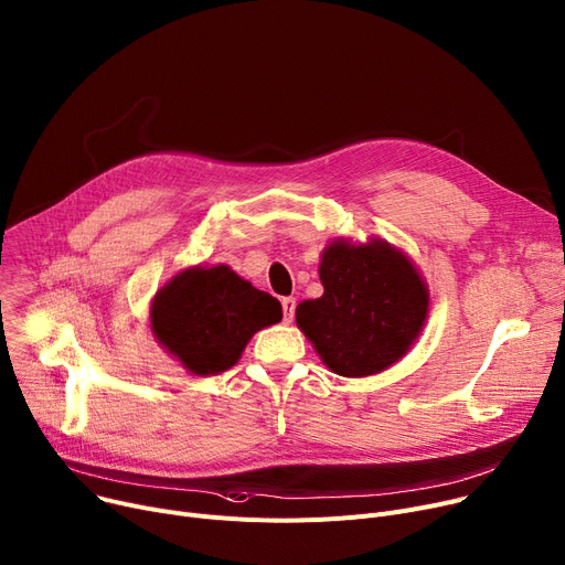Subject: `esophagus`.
I'll list each match as a JSON object with an SVG mask.
<instances>
[{
  "label": "esophagus",
  "mask_w": 565,
  "mask_h": 565,
  "mask_svg": "<svg viewBox=\"0 0 565 565\" xmlns=\"http://www.w3.org/2000/svg\"><path fill=\"white\" fill-rule=\"evenodd\" d=\"M294 310H296V298H291V296L282 298V319H285V323L294 321Z\"/></svg>",
  "instance_id": "obj_1"
}]
</instances>
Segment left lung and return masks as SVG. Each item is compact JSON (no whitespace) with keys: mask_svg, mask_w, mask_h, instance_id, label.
Returning <instances> with one entry per match:
<instances>
[{"mask_svg":"<svg viewBox=\"0 0 565 565\" xmlns=\"http://www.w3.org/2000/svg\"><path fill=\"white\" fill-rule=\"evenodd\" d=\"M323 296L302 300L296 326L337 375L366 377L401 362L427 321L429 289L386 239H334L319 263Z\"/></svg>","mask_w":565,"mask_h":565,"instance_id":"obj_1","label":"left lung"}]
</instances>
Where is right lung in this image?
<instances>
[{
    "label": "right lung",
    "mask_w": 565,
    "mask_h": 565,
    "mask_svg": "<svg viewBox=\"0 0 565 565\" xmlns=\"http://www.w3.org/2000/svg\"><path fill=\"white\" fill-rule=\"evenodd\" d=\"M282 319L280 302L228 265H194L151 298V334L192 375L235 366L250 337Z\"/></svg>",
    "instance_id": "right-lung-1"
}]
</instances>
